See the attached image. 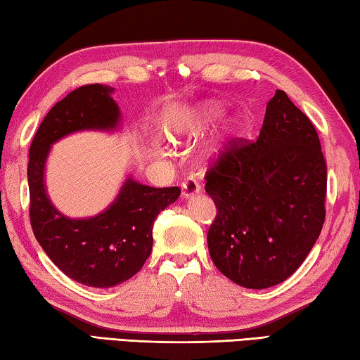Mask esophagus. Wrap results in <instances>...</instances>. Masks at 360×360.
<instances>
[{
	"mask_svg": "<svg viewBox=\"0 0 360 360\" xmlns=\"http://www.w3.org/2000/svg\"><path fill=\"white\" fill-rule=\"evenodd\" d=\"M182 198H192L200 192V184L195 179H187L182 182Z\"/></svg>",
	"mask_w": 360,
	"mask_h": 360,
	"instance_id": "obj_1",
	"label": "esophagus"
}]
</instances>
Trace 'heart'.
I'll return each mask as SVG.
<instances>
[{"label": "heart", "mask_w": 360, "mask_h": 360, "mask_svg": "<svg viewBox=\"0 0 360 360\" xmlns=\"http://www.w3.org/2000/svg\"><path fill=\"white\" fill-rule=\"evenodd\" d=\"M221 114H222V108L216 105V103H202V105L195 106L192 111L186 115V119L182 120L176 136L187 138V139L198 138ZM224 143H225V136H217L214 141H211L208 146H206L205 157L214 158L217 155H221V152L224 149ZM155 149L158 152L165 150L160 144H157Z\"/></svg>", "instance_id": "obj_1"}]
</instances>
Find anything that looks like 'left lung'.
<instances>
[{"instance_id":"1","label":"left lung","mask_w":360,"mask_h":360,"mask_svg":"<svg viewBox=\"0 0 360 360\" xmlns=\"http://www.w3.org/2000/svg\"><path fill=\"white\" fill-rule=\"evenodd\" d=\"M205 179L217 208L208 231L217 270L248 289L285 281L326 219L327 167L309 119L276 90L257 141L231 143Z\"/></svg>"}]
</instances>
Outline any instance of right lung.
Masks as SVG:
<instances>
[{"instance_id": "add662e5", "label": "right lung", "mask_w": 360, "mask_h": 360, "mask_svg": "<svg viewBox=\"0 0 360 360\" xmlns=\"http://www.w3.org/2000/svg\"><path fill=\"white\" fill-rule=\"evenodd\" d=\"M112 87L82 85L56 103L30 146V221L36 240L66 276L90 288H114L135 276L152 251V225L181 195L179 187L155 188L129 176L117 197L94 217L60 212L46 191L52 144L76 131H115L122 114Z\"/></svg>"}]
</instances>
